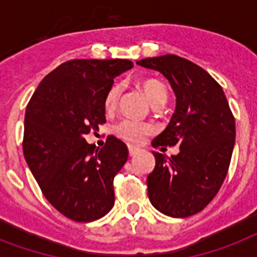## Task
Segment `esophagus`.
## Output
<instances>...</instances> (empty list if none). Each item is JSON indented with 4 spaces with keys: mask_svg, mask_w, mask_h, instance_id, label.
Masks as SVG:
<instances>
[{
    "mask_svg": "<svg viewBox=\"0 0 257 257\" xmlns=\"http://www.w3.org/2000/svg\"><path fill=\"white\" fill-rule=\"evenodd\" d=\"M129 156H136L137 153L140 152V148H136V147H133V145H129Z\"/></svg>",
    "mask_w": 257,
    "mask_h": 257,
    "instance_id": "1",
    "label": "esophagus"
}]
</instances>
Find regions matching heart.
I'll list each match as a JSON object with an SVG mask.
<instances>
[{
	"mask_svg": "<svg viewBox=\"0 0 257 257\" xmlns=\"http://www.w3.org/2000/svg\"><path fill=\"white\" fill-rule=\"evenodd\" d=\"M139 86L144 92L152 106L164 105L168 100V90H167L164 84L159 80H153V78L143 80V81L139 82ZM120 94L121 88L118 84H114L109 88L104 98V108L106 112H113L116 109ZM151 132H152L151 125L147 124V122H141V121L131 120V118H125L114 126V133L117 136L121 137L122 140L128 141V143H135V144L141 143Z\"/></svg>",
	"mask_w": 257,
	"mask_h": 257,
	"instance_id": "heart-1",
	"label": "heart"
}]
</instances>
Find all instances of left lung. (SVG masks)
Returning <instances> with one entry per match:
<instances>
[{"label":"left lung","mask_w":257,"mask_h":257,"mask_svg":"<svg viewBox=\"0 0 257 257\" xmlns=\"http://www.w3.org/2000/svg\"><path fill=\"white\" fill-rule=\"evenodd\" d=\"M137 65L160 72L176 96L175 113L152 145H179L180 152L171 157L152 152L156 165L147 179L148 197L167 216L195 215L219 192L231 163L236 131L227 97L208 72L175 54Z\"/></svg>","instance_id":"1"}]
</instances>
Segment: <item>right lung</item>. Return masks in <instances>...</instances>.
<instances>
[{"mask_svg":"<svg viewBox=\"0 0 257 257\" xmlns=\"http://www.w3.org/2000/svg\"><path fill=\"white\" fill-rule=\"evenodd\" d=\"M129 60H72L44 77L26 106L24 157L48 201L80 223L114 205L113 179L128 160L126 145L109 136L101 149L84 139L105 122L104 98Z\"/></svg>","mask_w":257,"mask_h":257,"instance_id":"right-lung-1","label":"right lung"}]
</instances>
